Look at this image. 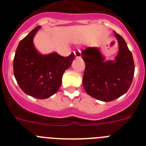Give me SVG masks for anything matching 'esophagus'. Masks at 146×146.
<instances>
[{"label": "esophagus", "instance_id": "obj_1", "mask_svg": "<svg viewBox=\"0 0 146 146\" xmlns=\"http://www.w3.org/2000/svg\"><path fill=\"white\" fill-rule=\"evenodd\" d=\"M74 55H75L76 58H80L81 57V51L80 50L77 49L76 51H74Z\"/></svg>", "mask_w": 146, "mask_h": 146}]
</instances>
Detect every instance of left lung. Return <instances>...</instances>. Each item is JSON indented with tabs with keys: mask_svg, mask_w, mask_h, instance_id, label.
Wrapping results in <instances>:
<instances>
[{
	"mask_svg": "<svg viewBox=\"0 0 146 146\" xmlns=\"http://www.w3.org/2000/svg\"><path fill=\"white\" fill-rule=\"evenodd\" d=\"M118 38L119 51L113 61H104L96 47L82 50L86 64L83 86L88 95L103 102H110L126 93L135 73V64L131 51L123 37L114 31Z\"/></svg>",
	"mask_w": 146,
	"mask_h": 146,
	"instance_id": "1",
	"label": "left lung"
}]
</instances>
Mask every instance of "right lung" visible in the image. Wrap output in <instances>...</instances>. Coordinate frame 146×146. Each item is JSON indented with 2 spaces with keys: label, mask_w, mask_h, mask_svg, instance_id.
Returning <instances> with one entry per match:
<instances>
[{
  "label": "right lung",
  "mask_w": 146,
  "mask_h": 146,
  "mask_svg": "<svg viewBox=\"0 0 146 146\" xmlns=\"http://www.w3.org/2000/svg\"><path fill=\"white\" fill-rule=\"evenodd\" d=\"M37 26L19 43L14 58V74L25 94L37 99H47L58 91L62 76L74 58L72 53L63 57L56 52L47 55L38 53L33 44Z\"/></svg>",
  "instance_id": "1"
}]
</instances>
